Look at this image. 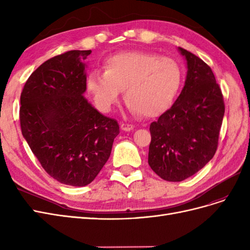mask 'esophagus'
Instances as JSON below:
<instances>
[{
	"label": "esophagus",
	"mask_w": 250,
	"mask_h": 250,
	"mask_svg": "<svg viewBox=\"0 0 250 250\" xmlns=\"http://www.w3.org/2000/svg\"><path fill=\"white\" fill-rule=\"evenodd\" d=\"M121 129L124 130V131H130V130L133 129V125L122 123V124H121Z\"/></svg>",
	"instance_id": "1"
}]
</instances>
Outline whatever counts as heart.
<instances>
[{
    "mask_svg": "<svg viewBox=\"0 0 250 250\" xmlns=\"http://www.w3.org/2000/svg\"><path fill=\"white\" fill-rule=\"evenodd\" d=\"M103 69L90 72L86 78L87 92L103 112L113 108L124 90L127 108L133 115L160 117L172 106L183 82L176 60L150 52L117 53L105 59Z\"/></svg>",
    "mask_w": 250,
    "mask_h": 250,
    "instance_id": "obj_1",
    "label": "heart"
}]
</instances>
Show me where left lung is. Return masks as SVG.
I'll list each match as a JSON object with an SVG mask.
<instances>
[{
	"instance_id": "obj_1",
	"label": "left lung",
	"mask_w": 250,
	"mask_h": 250,
	"mask_svg": "<svg viewBox=\"0 0 250 250\" xmlns=\"http://www.w3.org/2000/svg\"><path fill=\"white\" fill-rule=\"evenodd\" d=\"M178 51L188 69L185 86L172 107L150 124L148 164L168 181L191 177L213 158L224 117L213 71L191 52Z\"/></svg>"
}]
</instances>
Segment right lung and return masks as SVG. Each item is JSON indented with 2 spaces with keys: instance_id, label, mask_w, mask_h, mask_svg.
I'll return each mask as SVG.
<instances>
[{
  "instance_id": "right-lung-1",
  "label": "right lung",
  "mask_w": 250,
  "mask_h": 250,
  "mask_svg": "<svg viewBox=\"0 0 250 250\" xmlns=\"http://www.w3.org/2000/svg\"><path fill=\"white\" fill-rule=\"evenodd\" d=\"M90 50L57 55L31 74L21 95L22 137L51 177L73 187L89 185L110 156L116 120L86 98Z\"/></svg>"
}]
</instances>
